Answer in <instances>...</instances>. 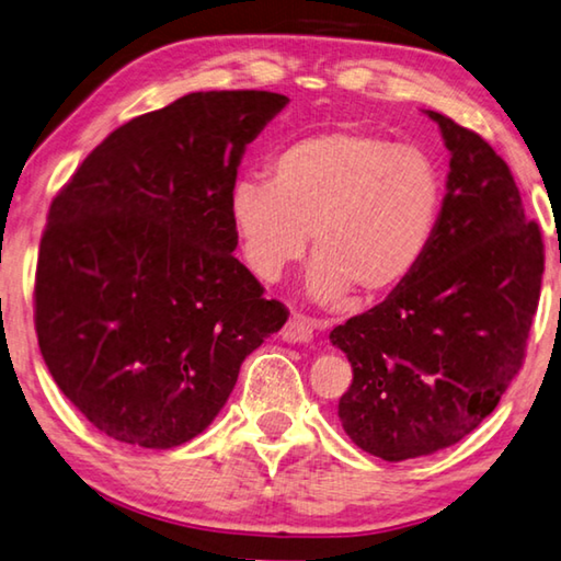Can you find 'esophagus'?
Returning <instances> with one entry per match:
<instances>
[{
	"label": "esophagus",
	"instance_id": "34e87169",
	"mask_svg": "<svg viewBox=\"0 0 561 561\" xmlns=\"http://www.w3.org/2000/svg\"><path fill=\"white\" fill-rule=\"evenodd\" d=\"M317 327H319L317 319H312V317L291 314L289 322L282 329V336L287 342H312Z\"/></svg>",
	"mask_w": 561,
	"mask_h": 561
}]
</instances>
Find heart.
I'll return each instance as SVG.
<instances>
[{
    "label": "heart",
    "instance_id": "b5f03b06",
    "mask_svg": "<svg viewBox=\"0 0 561 561\" xmlns=\"http://www.w3.org/2000/svg\"><path fill=\"white\" fill-rule=\"evenodd\" d=\"M444 182L422 149L369 131H322L272 159V176L229 192L239 252L254 277L277 282L307 254V289L336 305L357 289L379 297L420 270L437 237Z\"/></svg>",
    "mask_w": 561,
    "mask_h": 561
}]
</instances>
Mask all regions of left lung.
<instances>
[{"instance_id": "8db88e82", "label": "left lung", "mask_w": 561, "mask_h": 561, "mask_svg": "<svg viewBox=\"0 0 561 561\" xmlns=\"http://www.w3.org/2000/svg\"><path fill=\"white\" fill-rule=\"evenodd\" d=\"M447 194L430 254L369 312L334 327L354 379L350 439L385 461L434 455L474 432L519 375L545 274V242L517 182L477 131L439 112Z\"/></svg>"}]
</instances>
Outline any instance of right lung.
Returning <instances> with one entry per match:
<instances>
[{
	"instance_id": "add662e5",
	"label": "right lung",
	"mask_w": 561,
	"mask_h": 561,
	"mask_svg": "<svg viewBox=\"0 0 561 561\" xmlns=\"http://www.w3.org/2000/svg\"><path fill=\"white\" fill-rule=\"evenodd\" d=\"M192 92L114 129L51 199L34 277L42 357L96 430L147 449L202 434L287 307L232 254L229 192L287 106Z\"/></svg>"
}]
</instances>
